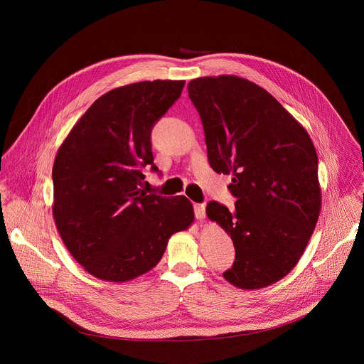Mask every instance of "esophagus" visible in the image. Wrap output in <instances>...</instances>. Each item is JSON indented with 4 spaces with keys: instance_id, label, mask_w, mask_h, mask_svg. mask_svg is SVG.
<instances>
[{
    "instance_id": "1",
    "label": "esophagus",
    "mask_w": 364,
    "mask_h": 364,
    "mask_svg": "<svg viewBox=\"0 0 364 364\" xmlns=\"http://www.w3.org/2000/svg\"><path fill=\"white\" fill-rule=\"evenodd\" d=\"M194 215L197 220H204L205 219V207L204 204H194Z\"/></svg>"
}]
</instances>
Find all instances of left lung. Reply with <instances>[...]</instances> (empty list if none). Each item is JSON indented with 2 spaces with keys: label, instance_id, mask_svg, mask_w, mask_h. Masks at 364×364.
<instances>
[{
  "label": "left lung",
  "instance_id": "obj_1",
  "mask_svg": "<svg viewBox=\"0 0 364 364\" xmlns=\"http://www.w3.org/2000/svg\"><path fill=\"white\" fill-rule=\"evenodd\" d=\"M216 173L230 174L235 210L210 201L207 218L235 245L223 278L257 289L288 275L313 235L320 210L318 159L305 128L268 93L243 77L222 75L188 83Z\"/></svg>",
  "mask_w": 364,
  "mask_h": 364
}]
</instances>
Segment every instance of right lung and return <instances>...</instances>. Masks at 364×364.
<instances>
[{
    "instance_id": "add662e5",
    "label": "right lung",
    "mask_w": 364,
    "mask_h": 364,
    "mask_svg": "<svg viewBox=\"0 0 364 364\" xmlns=\"http://www.w3.org/2000/svg\"><path fill=\"white\" fill-rule=\"evenodd\" d=\"M184 80H146L96 99L60 145L53 164V218L86 272L127 282L157 265L168 239L194 222L184 196L138 186L154 164L151 129L180 97Z\"/></svg>"
}]
</instances>
